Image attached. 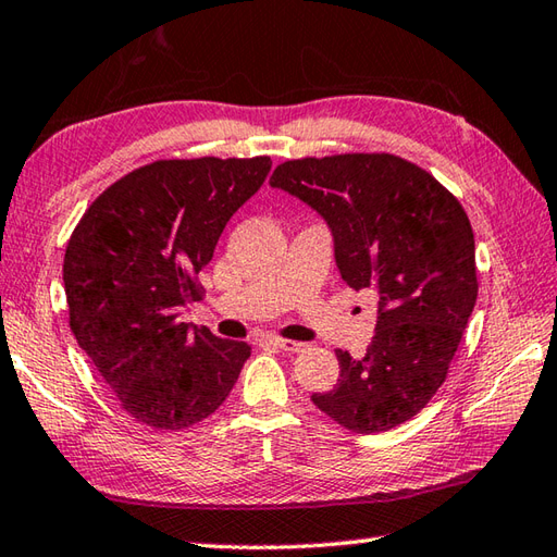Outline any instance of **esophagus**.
Wrapping results in <instances>:
<instances>
[{"label": "esophagus", "instance_id": "1", "mask_svg": "<svg viewBox=\"0 0 557 557\" xmlns=\"http://www.w3.org/2000/svg\"><path fill=\"white\" fill-rule=\"evenodd\" d=\"M267 342L271 344V346H276V348H281L283 354H300V350L305 348V344H298V342H290V338H278V336H269Z\"/></svg>", "mask_w": 557, "mask_h": 557}]
</instances>
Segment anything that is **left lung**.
<instances>
[{
    "label": "left lung",
    "mask_w": 557,
    "mask_h": 557,
    "mask_svg": "<svg viewBox=\"0 0 557 557\" xmlns=\"http://www.w3.org/2000/svg\"><path fill=\"white\" fill-rule=\"evenodd\" d=\"M269 185L322 215L338 274L377 298L366 356L336 350L334 389L312 394V404L362 435L408 421L445 382L479 295L461 203L389 153L286 161Z\"/></svg>",
    "instance_id": "obj_1"
}]
</instances>
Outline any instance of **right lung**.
<instances>
[{
  "mask_svg": "<svg viewBox=\"0 0 557 557\" xmlns=\"http://www.w3.org/2000/svg\"><path fill=\"white\" fill-rule=\"evenodd\" d=\"M271 158L156 161L110 185L66 245L70 326L124 411L183 430L231 394L249 346L180 322L199 300L195 276Z\"/></svg>",
  "mask_w": 557,
  "mask_h": 557,
  "instance_id": "1",
  "label": "right lung"
}]
</instances>
